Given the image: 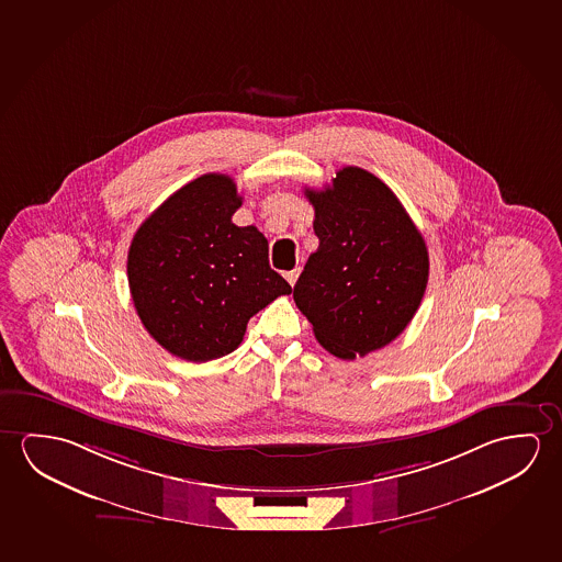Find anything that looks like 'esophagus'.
Segmentation results:
<instances>
[{
	"label": "esophagus",
	"mask_w": 562,
	"mask_h": 562,
	"mask_svg": "<svg viewBox=\"0 0 562 562\" xmlns=\"http://www.w3.org/2000/svg\"><path fill=\"white\" fill-rule=\"evenodd\" d=\"M297 277H300V268H294V270H288L284 272V278L288 280V284L294 285L297 282Z\"/></svg>",
	"instance_id": "esophagus-1"
}]
</instances>
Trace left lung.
<instances>
[{
  "label": "left lung",
  "mask_w": 562,
  "mask_h": 562,
  "mask_svg": "<svg viewBox=\"0 0 562 562\" xmlns=\"http://www.w3.org/2000/svg\"><path fill=\"white\" fill-rule=\"evenodd\" d=\"M319 247L294 285V302L330 355L355 360L405 330L428 284L423 234L393 190L345 167L325 190L305 189Z\"/></svg>",
  "instance_id": "left-lung-1"
}]
</instances>
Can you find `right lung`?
Masks as SVG:
<instances>
[{"mask_svg": "<svg viewBox=\"0 0 562 562\" xmlns=\"http://www.w3.org/2000/svg\"><path fill=\"white\" fill-rule=\"evenodd\" d=\"M234 179L207 173L157 207L132 239L128 284L147 333L167 352L207 362L241 345L247 323L292 285L268 265V241L239 227Z\"/></svg>", "mask_w": 562, "mask_h": 562, "instance_id": "obj_1", "label": "right lung"}]
</instances>
